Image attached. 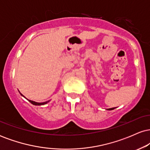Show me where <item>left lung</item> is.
Returning <instances> with one entry per match:
<instances>
[{
	"mask_svg": "<svg viewBox=\"0 0 150 150\" xmlns=\"http://www.w3.org/2000/svg\"><path fill=\"white\" fill-rule=\"evenodd\" d=\"M113 109H114V108H108V110H113Z\"/></svg>",
	"mask_w": 150,
	"mask_h": 150,
	"instance_id": "8db88e82",
	"label": "left lung"
}]
</instances>
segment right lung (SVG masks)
Listing matches in <instances>:
<instances>
[{"instance_id":"right-lung-1","label":"right lung","mask_w":150,"mask_h":150,"mask_svg":"<svg viewBox=\"0 0 150 150\" xmlns=\"http://www.w3.org/2000/svg\"><path fill=\"white\" fill-rule=\"evenodd\" d=\"M20 94H21V95L22 96V97H24V96L22 95V94H21V93H20ZM27 100H28L29 101H30V102L31 103V104H32L33 105H36V106H41V105H44V104H47L48 102H49V101H45V102L39 103V102H36V101H32V100H29V99H27Z\"/></svg>"}]
</instances>
